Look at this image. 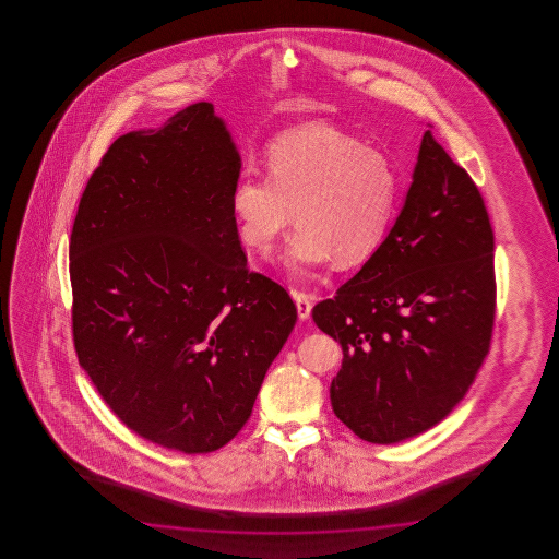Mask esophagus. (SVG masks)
Segmentation results:
<instances>
[{"label":"esophagus","mask_w":559,"mask_h":559,"mask_svg":"<svg viewBox=\"0 0 559 559\" xmlns=\"http://www.w3.org/2000/svg\"><path fill=\"white\" fill-rule=\"evenodd\" d=\"M294 299H296L297 313H299V320H308L309 313H311V306H313V299L306 292H294Z\"/></svg>","instance_id":"1"}]
</instances>
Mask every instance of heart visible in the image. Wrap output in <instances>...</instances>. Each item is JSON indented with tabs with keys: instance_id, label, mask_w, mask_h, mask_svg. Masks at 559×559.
I'll list each match as a JSON object with an SVG mask.
<instances>
[{
	"instance_id": "obj_1",
	"label": "heart",
	"mask_w": 559,
	"mask_h": 559,
	"mask_svg": "<svg viewBox=\"0 0 559 559\" xmlns=\"http://www.w3.org/2000/svg\"><path fill=\"white\" fill-rule=\"evenodd\" d=\"M267 176L243 171L229 193L239 238L272 250L285 227L299 222L284 251L297 275L335 260L368 262L392 226L400 179L388 155L356 135L313 121L277 135L265 152Z\"/></svg>"
}]
</instances>
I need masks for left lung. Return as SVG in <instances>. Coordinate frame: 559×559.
<instances>
[{
  "mask_svg": "<svg viewBox=\"0 0 559 559\" xmlns=\"http://www.w3.org/2000/svg\"><path fill=\"white\" fill-rule=\"evenodd\" d=\"M311 316L342 344L333 414L361 440L414 438L464 397L493 333V229L431 130L390 236Z\"/></svg>",
  "mask_w": 559,
  "mask_h": 559,
  "instance_id": "1",
  "label": "left lung"
}]
</instances>
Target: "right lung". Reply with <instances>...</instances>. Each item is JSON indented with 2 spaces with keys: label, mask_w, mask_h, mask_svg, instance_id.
<instances>
[{
  "label": "right lung",
  "mask_w": 559,
  "mask_h": 559,
  "mask_svg": "<svg viewBox=\"0 0 559 559\" xmlns=\"http://www.w3.org/2000/svg\"><path fill=\"white\" fill-rule=\"evenodd\" d=\"M239 155L212 104L109 145L70 238L73 347L138 436L183 453L224 448L250 419L297 320L251 272L229 193Z\"/></svg>",
  "instance_id": "right-lung-1"
}]
</instances>
